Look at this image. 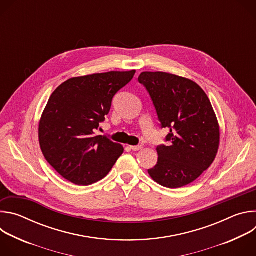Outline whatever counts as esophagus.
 <instances>
[{
    "mask_svg": "<svg viewBox=\"0 0 256 256\" xmlns=\"http://www.w3.org/2000/svg\"><path fill=\"white\" fill-rule=\"evenodd\" d=\"M130 148L132 151H140V150L142 148V146H140V144H138V146H130Z\"/></svg>",
    "mask_w": 256,
    "mask_h": 256,
    "instance_id": "esophagus-1",
    "label": "esophagus"
}]
</instances>
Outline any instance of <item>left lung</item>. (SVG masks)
<instances>
[{
	"mask_svg": "<svg viewBox=\"0 0 256 256\" xmlns=\"http://www.w3.org/2000/svg\"><path fill=\"white\" fill-rule=\"evenodd\" d=\"M138 83L148 91L161 128L168 130L157 146L158 162L150 176L162 186H186L214 162L220 130L210 99L192 80L162 72H142Z\"/></svg>",
	"mask_w": 256,
	"mask_h": 256,
	"instance_id": "8db88e82",
	"label": "left lung"
}]
</instances>
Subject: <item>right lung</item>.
Segmentation results:
<instances>
[{"instance_id":"right-lung-1","label":"right lung","mask_w":256,"mask_h":256,"mask_svg":"<svg viewBox=\"0 0 256 256\" xmlns=\"http://www.w3.org/2000/svg\"><path fill=\"white\" fill-rule=\"evenodd\" d=\"M136 70L72 78L48 99L40 124L46 161L64 179L89 186L105 177L124 153L122 146L95 132L109 114L114 95Z\"/></svg>"}]
</instances>
